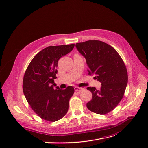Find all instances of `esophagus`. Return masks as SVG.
I'll use <instances>...</instances> for the list:
<instances>
[{
    "instance_id": "esophagus-1",
    "label": "esophagus",
    "mask_w": 148,
    "mask_h": 148,
    "mask_svg": "<svg viewBox=\"0 0 148 148\" xmlns=\"http://www.w3.org/2000/svg\"><path fill=\"white\" fill-rule=\"evenodd\" d=\"M74 90L75 92H82V90H84V88H80V87H75L74 88Z\"/></svg>"
}]
</instances>
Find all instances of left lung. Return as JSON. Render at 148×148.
<instances>
[{"label":"left lung","mask_w":148,"mask_h":148,"mask_svg":"<svg viewBox=\"0 0 148 148\" xmlns=\"http://www.w3.org/2000/svg\"><path fill=\"white\" fill-rule=\"evenodd\" d=\"M75 46L86 60L89 74H94V78L101 83L99 90L87 88L92 94L86 104L88 108L99 114L110 112L120 103L127 88L125 63L113 47L103 41L89 40L77 43Z\"/></svg>","instance_id":"obj_1"}]
</instances>
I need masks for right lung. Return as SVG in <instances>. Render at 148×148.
Returning a JSON list of instances; mask_svg holds the SVG:
<instances>
[{"label":"right lung","mask_w":148,"mask_h":148,"mask_svg":"<svg viewBox=\"0 0 148 148\" xmlns=\"http://www.w3.org/2000/svg\"><path fill=\"white\" fill-rule=\"evenodd\" d=\"M74 45H51L44 49L31 60L23 77V90L27 103L38 116L47 121H57L68 112L74 88L54 89L53 85L58 60Z\"/></svg>","instance_id":"1"}]
</instances>
